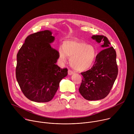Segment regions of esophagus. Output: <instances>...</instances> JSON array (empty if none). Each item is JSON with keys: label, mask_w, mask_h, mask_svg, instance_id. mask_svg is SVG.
Segmentation results:
<instances>
[{"label": "esophagus", "mask_w": 134, "mask_h": 134, "mask_svg": "<svg viewBox=\"0 0 134 134\" xmlns=\"http://www.w3.org/2000/svg\"><path fill=\"white\" fill-rule=\"evenodd\" d=\"M68 75H72V74H74V72L73 71H72L71 70H70V69H69V70H68Z\"/></svg>", "instance_id": "34e87169"}]
</instances>
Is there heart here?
Wrapping results in <instances>:
<instances>
[{
    "mask_svg": "<svg viewBox=\"0 0 134 134\" xmlns=\"http://www.w3.org/2000/svg\"><path fill=\"white\" fill-rule=\"evenodd\" d=\"M58 54L62 62H66L68 57H71L72 67L78 71H84L90 68L97 57V52L94 47L75 39L65 40L63 47L58 48Z\"/></svg>",
    "mask_w": 134,
    "mask_h": 134,
    "instance_id": "1",
    "label": "heart"
}]
</instances>
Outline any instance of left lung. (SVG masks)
Masks as SVG:
<instances>
[{
	"instance_id": "1",
	"label": "left lung",
	"mask_w": 134,
	"mask_h": 134,
	"mask_svg": "<svg viewBox=\"0 0 134 134\" xmlns=\"http://www.w3.org/2000/svg\"><path fill=\"white\" fill-rule=\"evenodd\" d=\"M92 38L98 43H103L104 48L96 57L92 67L81 72L83 76L79 88L83 97L90 101L105 98L110 93L118 72L116 52L110 47L108 38L103 35H93Z\"/></svg>"
}]
</instances>
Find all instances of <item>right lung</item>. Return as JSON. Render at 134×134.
Here are the masks:
<instances>
[{
	"instance_id": "add662e5",
	"label": "right lung",
	"mask_w": 134,
	"mask_h": 134,
	"mask_svg": "<svg viewBox=\"0 0 134 134\" xmlns=\"http://www.w3.org/2000/svg\"><path fill=\"white\" fill-rule=\"evenodd\" d=\"M54 40L49 30L31 34L17 54L16 80L24 95L32 101H51L67 75V68L55 64L59 54L50 45Z\"/></svg>"
}]
</instances>
